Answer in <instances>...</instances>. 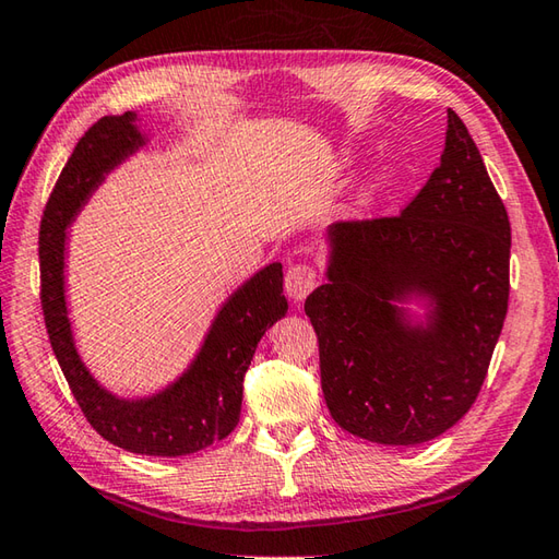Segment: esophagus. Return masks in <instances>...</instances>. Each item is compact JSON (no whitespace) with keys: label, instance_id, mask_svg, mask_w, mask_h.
I'll list each match as a JSON object with an SVG mask.
<instances>
[{"label":"esophagus","instance_id":"obj_1","mask_svg":"<svg viewBox=\"0 0 559 559\" xmlns=\"http://www.w3.org/2000/svg\"><path fill=\"white\" fill-rule=\"evenodd\" d=\"M316 284H319V275L311 265H292L287 270V277H284V292L294 304H301L313 292Z\"/></svg>","mask_w":559,"mask_h":559}]
</instances>
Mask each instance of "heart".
Masks as SVG:
<instances>
[{"label": "heart", "instance_id": "obj_1", "mask_svg": "<svg viewBox=\"0 0 559 559\" xmlns=\"http://www.w3.org/2000/svg\"><path fill=\"white\" fill-rule=\"evenodd\" d=\"M392 167H379L377 173H372L370 177H367V180L362 182V187H360V197L365 199H372V197H377L379 192H382V189L392 182Z\"/></svg>", "mask_w": 559, "mask_h": 559}]
</instances>
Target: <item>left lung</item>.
I'll return each mask as SVG.
<instances>
[{
    "instance_id": "obj_1",
    "label": "left lung",
    "mask_w": 559,
    "mask_h": 559,
    "mask_svg": "<svg viewBox=\"0 0 559 559\" xmlns=\"http://www.w3.org/2000/svg\"><path fill=\"white\" fill-rule=\"evenodd\" d=\"M323 243L304 311L333 420L379 445L443 436L475 404L509 309V214L460 116L448 109L440 167L402 214L333 224Z\"/></svg>"
}]
</instances>
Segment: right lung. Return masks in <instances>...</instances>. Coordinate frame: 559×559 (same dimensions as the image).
I'll list each match as a JSON object with an SVG mask.
<instances>
[{
    "label": "right lung",
    "mask_w": 559,
    "mask_h": 559,
    "mask_svg": "<svg viewBox=\"0 0 559 559\" xmlns=\"http://www.w3.org/2000/svg\"><path fill=\"white\" fill-rule=\"evenodd\" d=\"M148 143L135 111L104 116L82 135L40 221V304L52 353L92 428L135 455L180 457L236 428L255 347L287 316L289 304L282 294V262H270L221 301L202 345L173 382L151 394L123 396L92 374L78 350L68 309V228L107 177Z\"/></svg>",
    "instance_id": "right-lung-1"
}]
</instances>
